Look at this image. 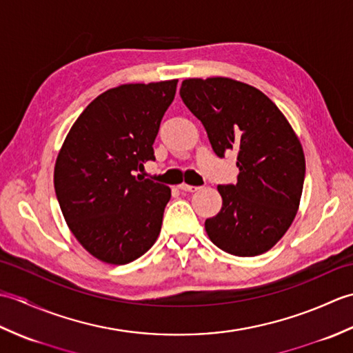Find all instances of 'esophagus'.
Segmentation results:
<instances>
[{"label": "esophagus", "instance_id": "34e87169", "mask_svg": "<svg viewBox=\"0 0 353 353\" xmlns=\"http://www.w3.org/2000/svg\"><path fill=\"white\" fill-rule=\"evenodd\" d=\"M179 190H182V191H188V192H196V191H199L200 190V186H192V185H188V183H181L177 186Z\"/></svg>", "mask_w": 353, "mask_h": 353}]
</instances>
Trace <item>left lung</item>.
<instances>
[{"label": "left lung", "instance_id": "8db88e82", "mask_svg": "<svg viewBox=\"0 0 353 353\" xmlns=\"http://www.w3.org/2000/svg\"><path fill=\"white\" fill-rule=\"evenodd\" d=\"M181 97L216 156L238 153V182L219 186L221 211L205 221L209 239L235 256L268 252L301 205L305 154L296 132L264 92L234 79H186Z\"/></svg>", "mask_w": 353, "mask_h": 353}]
</instances>
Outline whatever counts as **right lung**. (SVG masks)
Instances as JSON below:
<instances>
[{"mask_svg":"<svg viewBox=\"0 0 353 353\" xmlns=\"http://www.w3.org/2000/svg\"><path fill=\"white\" fill-rule=\"evenodd\" d=\"M177 80L129 83L97 97L72 124L54 165L65 221L106 264L142 256L159 236L171 190L134 171L154 161L153 142Z\"/></svg>","mask_w":353,"mask_h":353,"instance_id":"right-lung-1","label":"right lung"}]
</instances>
